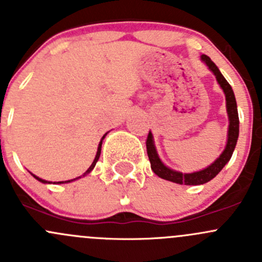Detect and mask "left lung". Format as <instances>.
I'll return each instance as SVG.
<instances>
[{"label": "left lung", "mask_w": 262, "mask_h": 262, "mask_svg": "<svg viewBox=\"0 0 262 262\" xmlns=\"http://www.w3.org/2000/svg\"><path fill=\"white\" fill-rule=\"evenodd\" d=\"M200 59H202V62L204 63V64H207V67L209 68L213 72V75L215 76V80L218 82L219 86H221V89L223 90L224 96H226V107L229 124L228 132H227V143L223 152L219 155V157L216 158L213 163H210L209 166H207V167L203 168V170L195 171V172L190 173H184L180 172V171L172 170V168L166 166L165 163L161 161L160 156H158L157 153V149H156L153 134L150 133V130L149 133H148L146 142L147 155L148 158H149L150 168H152L153 172H155L158 178L163 179V180L172 181L175 182V184L180 185H203L215 178V176L221 172L222 168H223L224 166L229 162V160H231L234 148H236L237 139H238L239 133V119L238 112H237V102L231 84L227 82L226 78H224L223 75L221 73V71H219V68L214 64V62L208 57V55L202 54L200 55Z\"/></svg>", "instance_id": "8db88e82"}]
</instances>
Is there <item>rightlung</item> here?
I'll use <instances>...</instances> for the list:
<instances>
[{"mask_svg": "<svg viewBox=\"0 0 262 262\" xmlns=\"http://www.w3.org/2000/svg\"><path fill=\"white\" fill-rule=\"evenodd\" d=\"M107 133H109V132H107ZM107 133H105L104 136H102L101 141H100V143H99V147H97V152H96V156H95V158H94V162L91 163V166H90V167L87 168V171H86V172L83 173V175L78 176V178H76V179H72V180H67V181H57V182H53V184H68V182H72V181H76V180H78V179H81L82 176H86V175H89V173L91 172L92 170H94V167H95V166H96V162H97V161H99V158H100V155H101V146H102V141H104V138H105V137H106V134H107ZM30 173H31V172H30ZM31 176H34V178H35L36 180H38V181H40V182H43V184H52V182H50V181L43 180V179L38 178V176H36V175H34V173H31Z\"/></svg>", "mask_w": 262, "mask_h": 262, "instance_id": "1", "label": "right lung"}]
</instances>
